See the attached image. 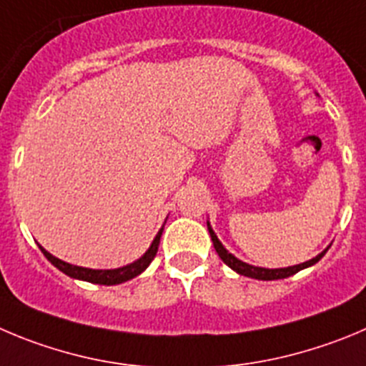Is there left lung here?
Instances as JSON below:
<instances>
[{
    "label": "left lung",
    "mask_w": 366,
    "mask_h": 366,
    "mask_svg": "<svg viewBox=\"0 0 366 366\" xmlns=\"http://www.w3.org/2000/svg\"><path fill=\"white\" fill-rule=\"evenodd\" d=\"M207 229H209V234H211V240H213V245L214 249H217L218 256L222 258V262H224L225 265H229L233 271H237L238 274H244V276H249V278H254V280H282V278H289V276L296 274L298 271H302V269L305 267H310V265L317 264V262L322 260L323 256H325L327 251H323L322 254H317L316 258H312V260L305 262V264H300V265H292V267H285V269H264V267H254V265H249L245 264V262L238 260V258H234L233 254H231L227 249L224 247V245L220 244V240L217 238V234H214V231L211 229L209 224H207Z\"/></svg>",
    "instance_id": "8db88e82"
}]
</instances>
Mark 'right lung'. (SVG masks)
Listing matches in <instances>:
<instances>
[{
    "label": "right lung",
    "mask_w": 366,
    "mask_h": 366,
    "mask_svg": "<svg viewBox=\"0 0 366 366\" xmlns=\"http://www.w3.org/2000/svg\"><path fill=\"white\" fill-rule=\"evenodd\" d=\"M160 234H162V229L159 231V234H157L155 240H153V244L149 245V249L146 251V254L142 256V258H139V260L133 262V264L126 265V267L110 269V271H95V269H84V267H77V265H70V264H66V262L56 258V256H52L49 251H44L41 245H39V249H41V252L46 256V260H49L50 264L56 265L61 272H64V274L70 276V278L84 280V282H90V283H99V285H117V283L128 282V280L139 276L146 267H148L149 264H152V260L155 258L157 251H159Z\"/></svg>",
    "instance_id": "right-lung-1"
}]
</instances>
